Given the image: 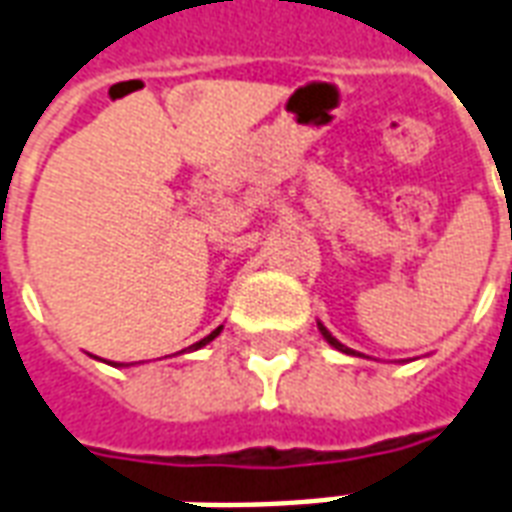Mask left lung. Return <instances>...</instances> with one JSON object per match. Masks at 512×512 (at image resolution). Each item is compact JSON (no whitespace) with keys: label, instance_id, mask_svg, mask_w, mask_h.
I'll list each match as a JSON object with an SVG mask.
<instances>
[{"label":"left lung","instance_id":"1","mask_svg":"<svg viewBox=\"0 0 512 512\" xmlns=\"http://www.w3.org/2000/svg\"><path fill=\"white\" fill-rule=\"evenodd\" d=\"M320 333H323V336H325V342H328V344H333V347H336V350H342V352H352V350H347V347H344L342 342H336V339H333L331 333L325 331V325H320Z\"/></svg>","mask_w":512,"mask_h":512}]
</instances>
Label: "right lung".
Masks as SVG:
<instances>
[{
  "label": "right lung",
  "instance_id": "add662e5",
  "mask_svg": "<svg viewBox=\"0 0 512 512\" xmlns=\"http://www.w3.org/2000/svg\"><path fill=\"white\" fill-rule=\"evenodd\" d=\"M219 331H222V328H217V331H211V333H208V336H206V339H200V342H198V344H192V347L198 350V347H203V344H206V342H211L214 336H219Z\"/></svg>",
  "mask_w": 512,
  "mask_h": 512
}]
</instances>
